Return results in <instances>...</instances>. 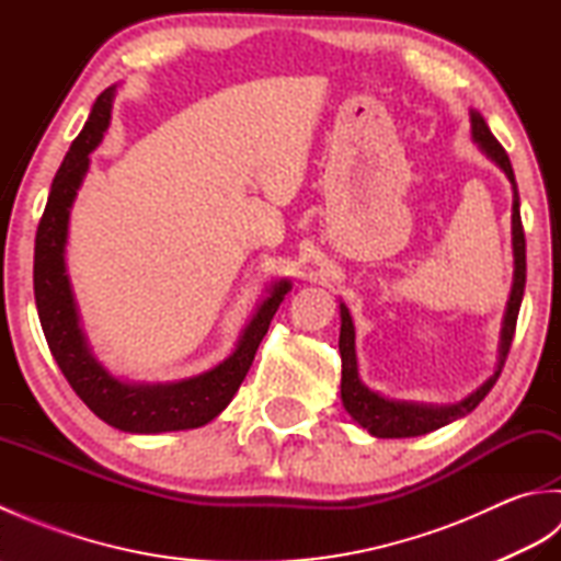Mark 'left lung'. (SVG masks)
Masks as SVG:
<instances>
[{"label": "left lung", "instance_id": "1", "mask_svg": "<svg viewBox=\"0 0 561 561\" xmlns=\"http://www.w3.org/2000/svg\"><path fill=\"white\" fill-rule=\"evenodd\" d=\"M472 139L484 149L486 157H490L499 169L506 173V178L514 185V214H511V233H514V287H511V299L504 316V328H502V347H499V366L494 376H490L484 383L472 392V396L465 398L458 404H450V408H424V404H412V402H396L376 396V392L368 390L362 380L359 371H356V354H354V325L350 311L340 304L342 308V330H340V354H342V402L344 410L352 414L356 424H362L368 434L378 438H408V436H422L440 428L444 424L456 422L458 416H465L472 412L478 404L486 398L496 383V378L502 376V368L506 364V356L511 350V342L516 335V320L523 301V289H526V233H523V221H520V197L516 187V175L511 169L508 153L504 147L499 145L496 137L490 133L484 117L480 113H472Z\"/></svg>", "mask_w": 561, "mask_h": 561}]
</instances>
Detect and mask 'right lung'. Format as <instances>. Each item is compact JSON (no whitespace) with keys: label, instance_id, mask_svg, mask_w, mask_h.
I'll return each instance as SVG.
<instances>
[{"label":"right lung","instance_id":"add662e5","mask_svg":"<svg viewBox=\"0 0 561 561\" xmlns=\"http://www.w3.org/2000/svg\"><path fill=\"white\" fill-rule=\"evenodd\" d=\"M113 91L115 89H105L93 103L87 125L71 141L53 181L50 197H47L38 233H35V306H38L47 347H50L59 371L99 420L133 434L181 432V428H195L211 422L231 402L248 368L253 366L260 342L267 335L272 318L291 284H274L267 299L257 306L253 320L245 325L233 354L202 376L181 380V383L133 386L113 378L93 359L79 328L75 296H71L65 272V243L69 209L89 171V153L101 145L103 133L111 123Z\"/></svg>","mask_w":561,"mask_h":561}]
</instances>
